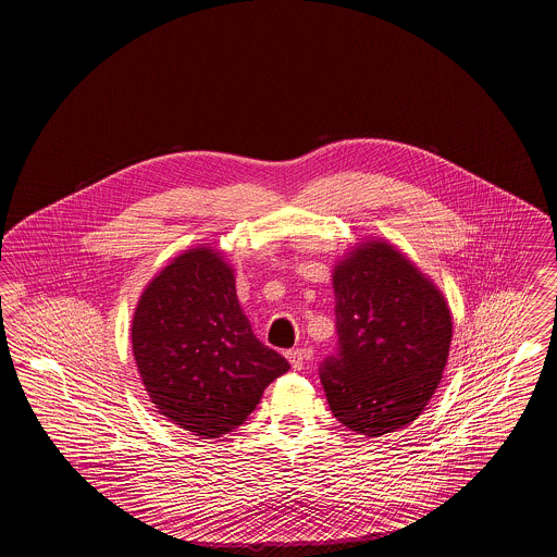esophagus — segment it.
Returning a JSON list of instances; mask_svg holds the SVG:
<instances>
[{
	"mask_svg": "<svg viewBox=\"0 0 557 557\" xmlns=\"http://www.w3.org/2000/svg\"><path fill=\"white\" fill-rule=\"evenodd\" d=\"M286 357H288V361H290L294 370H302L305 368V359H307V350L305 348H292V350L286 352Z\"/></svg>",
	"mask_w": 557,
	"mask_h": 557,
	"instance_id": "obj_1",
	"label": "esophagus"
}]
</instances>
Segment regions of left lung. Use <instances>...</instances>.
I'll use <instances>...</instances> for the list:
<instances>
[{
	"mask_svg": "<svg viewBox=\"0 0 557 557\" xmlns=\"http://www.w3.org/2000/svg\"><path fill=\"white\" fill-rule=\"evenodd\" d=\"M336 350L319 366L334 418L366 436L413 422L449 357V307L384 242H366L334 271Z\"/></svg>",
	"mask_w": 557,
	"mask_h": 557,
	"instance_id": "8db88e82",
	"label": "left lung"
}]
</instances>
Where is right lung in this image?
Returning <instances> with one entry per match:
<instances>
[{"mask_svg": "<svg viewBox=\"0 0 557 557\" xmlns=\"http://www.w3.org/2000/svg\"><path fill=\"white\" fill-rule=\"evenodd\" d=\"M133 355L159 413L200 438L234 432L290 363L239 309L236 280L211 248H194L144 290Z\"/></svg>", "mask_w": 557, "mask_h": 557, "instance_id": "right-lung-1", "label": "right lung"}]
</instances>
